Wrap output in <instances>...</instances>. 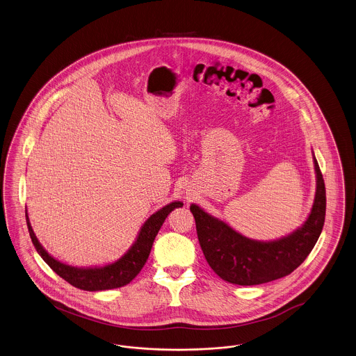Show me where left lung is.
Masks as SVG:
<instances>
[{"mask_svg": "<svg viewBox=\"0 0 356 356\" xmlns=\"http://www.w3.org/2000/svg\"><path fill=\"white\" fill-rule=\"evenodd\" d=\"M316 193L313 209L302 228L278 241L249 240L225 222L191 205L200 246L214 273L230 284L252 286L270 282L296 270L318 241L326 217V188L314 157Z\"/></svg>", "mask_w": 356, "mask_h": 356, "instance_id": "8db88e82", "label": "left lung"}]
</instances>
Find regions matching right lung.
<instances>
[{
    "mask_svg": "<svg viewBox=\"0 0 356 356\" xmlns=\"http://www.w3.org/2000/svg\"><path fill=\"white\" fill-rule=\"evenodd\" d=\"M180 207H183V202L175 201L165 205L160 211H157L156 213L152 214L145 221V224L140 229V233L136 241L124 256L111 265H107L103 268H94V269L72 268L65 264H60L53 257L49 256V253L43 249L37 237L34 236V232L29 222L28 213H26V222H28L30 238L34 248L37 249L38 254L42 257L43 261L56 271L60 278H63L66 282L81 290L99 291V290L122 287L124 284H129L139 274V271L142 270L144 264L148 259L157 232L161 228L167 216L171 213L175 208H180Z\"/></svg>",
    "mask_w": 356,
    "mask_h": 356,
    "instance_id": "right-lung-1",
    "label": "right lung"
}]
</instances>
